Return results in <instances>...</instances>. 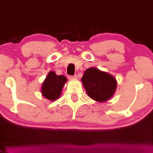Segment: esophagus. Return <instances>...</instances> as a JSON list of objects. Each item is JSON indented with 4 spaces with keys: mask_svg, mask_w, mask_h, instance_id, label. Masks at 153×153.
<instances>
[{
    "mask_svg": "<svg viewBox=\"0 0 153 153\" xmlns=\"http://www.w3.org/2000/svg\"><path fill=\"white\" fill-rule=\"evenodd\" d=\"M77 78V75H74V76H71V75H69V76H68V79H75Z\"/></svg>",
    "mask_w": 153,
    "mask_h": 153,
    "instance_id": "obj_1",
    "label": "esophagus"
}]
</instances>
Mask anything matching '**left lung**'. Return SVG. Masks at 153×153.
Masks as SVG:
<instances>
[{
	"mask_svg": "<svg viewBox=\"0 0 153 153\" xmlns=\"http://www.w3.org/2000/svg\"><path fill=\"white\" fill-rule=\"evenodd\" d=\"M82 82L89 97L99 102H105L111 98L117 85L113 76L95 68L85 71Z\"/></svg>",
	"mask_w": 153,
	"mask_h": 153,
	"instance_id": "8db88e82",
	"label": "left lung"
}]
</instances>
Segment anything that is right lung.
Here are the masks:
<instances>
[{"instance_id":"right-lung-1","label":"right lung","mask_w":153,"mask_h":153,"mask_svg":"<svg viewBox=\"0 0 153 153\" xmlns=\"http://www.w3.org/2000/svg\"><path fill=\"white\" fill-rule=\"evenodd\" d=\"M67 79L63 75H58L51 71L43 82L42 93L44 97L50 101H55L60 97L62 89Z\"/></svg>"}]
</instances>
